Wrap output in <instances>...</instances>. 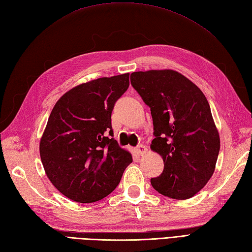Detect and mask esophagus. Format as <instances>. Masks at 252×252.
Listing matches in <instances>:
<instances>
[{"label": "esophagus", "instance_id": "obj_1", "mask_svg": "<svg viewBox=\"0 0 252 252\" xmlns=\"http://www.w3.org/2000/svg\"><path fill=\"white\" fill-rule=\"evenodd\" d=\"M134 151H135V154L137 156H143V155L147 153V147H146V146H144V145H138L137 147L134 148Z\"/></svg>", "mask_w": 252, "mask_h": 252}]
</instances>
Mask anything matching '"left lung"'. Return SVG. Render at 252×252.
<instances>
[{"label": "left lung", "instance_id": "8db88e82", "mask_svg": "<svg viewBox=\"0 0 252 252\" xmlns=\"http://www.w3.org/2000/svg\"><path fill=\"white\" fill-rule=\"evenodd\" d=\"M131 85L150 107L154 121L151 149L163 158L164 169L151 178L162 195L187 200L213 176L220 138L205 95L172 69L134 72Z\"/></svg>", "mask_w": 252, "mask_h": 252}]
</instances>
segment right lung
Returning <instances> with one entry per match:
<instances>
[{"mask_svg":"<svg viewBox=\"0 0 252 252\" xmlns=\"http://www.w3.org/2000/svg\"><path fill=\"white\" fill-rule=\"evenodd\" d=\"M128 74L79 85L55 105L40 139L47 177L78 203L102 200L119 185L132 156L114 138L112 112L127 90Z\"/></svg>","mask_w":252,"mask_h":252,"instance_id":"1","label":"right lung"}]
</instances>
